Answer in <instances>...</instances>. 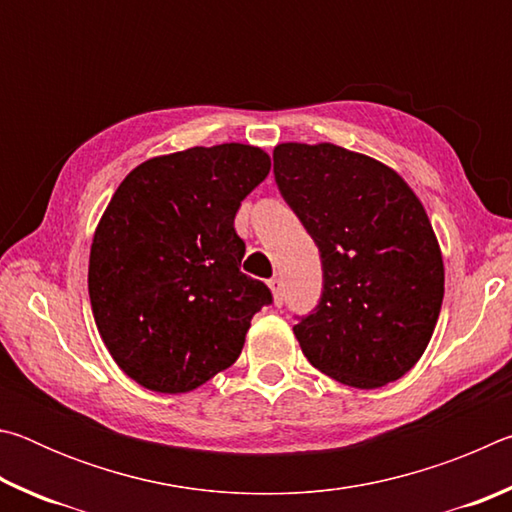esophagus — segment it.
I'll return each mask as SVG.
<instances>
[{
    "label": "esophagus",
    "instance_id": "34e87169",
    "mask_svg": "<svg viewBox=\"0 0 512 512\" xmlns=\"http://www.w3.org/2000/svg\"><path fill=\"white\" fill-rule=\"evenodd\" d=\"M268 287H271V291H273L275 305H282V302H284V282H282V277L280 275L271 277V280H268Z\"/></svg>",
    "mask_w": 512,
    "mask_h": 512
}]
</instances>
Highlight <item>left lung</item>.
<instances>
[{"label": "left lung", "instance_id": "8db88e82", "mask_svg": "<svg viewBox=\"0 0 512 512\" xmlns=\"http://www.w3.org/2000/svg\"><path fill=\"white\" fill-rule=\"evenodd\" d=\"M275 183L316 241L318 307L293 325L309 363L345 386L404 377L431 341L445 266L420 198L400 173L336 144H277Z\"/></svg>", "mask_w": 512, "mask_h": 512}]
</instances>
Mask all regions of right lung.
Masks as SVG:
<instances>
[{
	"label": "right lung",
	"instance_id": "right-lung-1",
	"mask_svg": "<svg viewBox=\"0 0 512 512\" xmlns=\"http://www.w3.org/2000/svg\"><path fill=\"white\" fill-rule=\"evenodd\" d=\"M271 171L250 144L194 146L121 180L90 248L94 323L117 366L155 393H189L230 368L273 296L239 271L244 198Z\"/></svg>",
	"mask_w": 512,
	"mask_h": 512
}]
</instances>
